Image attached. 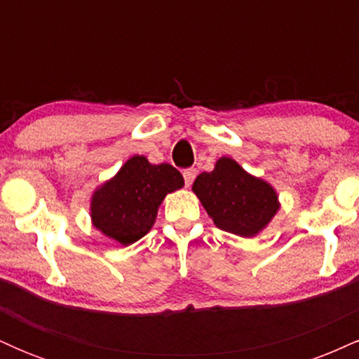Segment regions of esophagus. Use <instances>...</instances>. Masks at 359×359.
<instances>
[{
	"label": "esophagus",
	"mask_w": 359,
	"mask_h": 359,
	"mask_svg": "<svg viewBox=\"0 0 359 359\" xmlns=\"http://www.w3.org/2000/svg\"><path fill=\"white\" fill-rule=\"evenodd\" d=\"M196 175H197L196 168H185V170H184V180H185V185H187V187L194 182Z\"/></svg>",
	"instance_id": "34e87169"
}]
</instances>
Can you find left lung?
Wrapping results in <instances>:
<instances>
[{
  "label": "left lung",
  "instance_id": "obj_1",
  "mask_svg": "<svg viewBox=\"0 0 359 359\" xmlns=\"http://www.w3.org/2000/svg\"><path fill=\"white\" fill-rule=\"evenodd\" d=\"M192 191L217 228L241 238L257 236L280 209L277 191L229 156L197 175Z\"/></svg>",
  "mask_w": 359,
  "mask_h": 359
}]
</instances>
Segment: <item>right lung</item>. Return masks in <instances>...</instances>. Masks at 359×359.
Masks as SVG:
<instances>
[{
	"label": "right lung",
	"instance_id": "right-lung-1",
	"mask_svg": "<svg viewBox=\"0 0 359 359\" xmlns=\"http://www.w3.org/2000/svg\"><path fill=\"white\" fill-rule=\"evenodd\" d=\"M184 187V177L170 163L154 165L143 155H133L113 179L90 197V221L96 229L128 246L155 224L167 194Z\"/></svg>",
	"mask_w": 359,
	"mask_h": 359
}]
</instances>
